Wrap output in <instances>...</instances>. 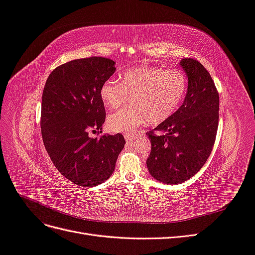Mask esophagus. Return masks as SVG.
I'll return each instance as SVG.
<instances>
[{
  "instance_id": "obj_1",
  "label": "esophagus",
  "mask_w": 255,
  "mask_h": 255,
  "mask_svg": "<svg viewBox=\"0 0 255 255\" xmlns=\"http://www.w3.org/2000/svg\"><path fill=\"white\" fill-rule=\"evenodd\" d=\"M125 139L127 140V142H132V140L134 139V137L132 135H128V134H126L125 135Z\"/></svg>"
}]
</instances>
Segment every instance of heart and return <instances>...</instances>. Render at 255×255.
<instances>
[{
    "label": "heart",
    "instance_id": "b5f03b06",
    "mask_svg": "<svg viewBox=\"0 0 255 255\" xmlns=\"http://www.w3.org/2000/svg\"><path fill=\"white\" fill-rule=\"evenodd\" d=\"M187 79L180 70L143 66L122 72L120 83L105 81L100 99L109 110L117 109L130 97V104L112 113L106 127L114 133H132L145 121L157 125L177 110L186 94Z\"/></svg>",
    "mask_w": 255,
    "mask_h": 255
}]
</instances>
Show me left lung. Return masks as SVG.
I'll list each match as a JSON object with an SVG mask.
<instances>
[{
  "mask_svg": "<svg viewBox=\"0 0 255 255\" xmlns=\"http://www.w3.org/2000/svg\"><path fill=\"white\" fill-rule=\"evenodd\" d=\"M180 66L188 80L184 102L148 133V170L158 182L170 185L189 180L203 167L212 152L219 119V95L210 73L192 58H183Z\"/></svg>",
  "mask_w": 255,
  "mask_h": 255,
  "instance_id": "1",
  "label": "left lung"
}]
</instances>
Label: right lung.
<instances>
[{"label":"right lung","mask_w":255,"mask_h":255,"mask_svg":"<svg viewBox=\"0 0 255 255\" xmlns=\"http://www.w3.org/2000/svg\"><path fill=\"white\" fill-rule=\"evenodd\" d=\"M104 57L74 59L57 67L45 82L41 103V134L57 170L83 187L102 184L113 174L126 140L121 134L90 138L100 129L105 109L100 88L116 71Z\"/></svg>","instance_id":"right-lung-1"}]
</instances>
